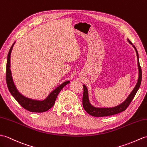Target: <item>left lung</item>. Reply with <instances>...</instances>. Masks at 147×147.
<instances>
[{
    "label": "left lung",
    "mask_w": 147,
    "mask_h": 147,
    "mask_svg": "<svg viewBox=\"0 0 147 147\" xmlns=\"http://www.w3.org/2000/svg\"><path fill=\"white\" fill-rule=\"evenodd\" d=\"M128 41L131 44L135 49L136 56H137V60H138V71H139V74H138V82L136 83L135 87L134 88V90L131 91V93L129 94L128 98L126 99L125 101L123 102L122 103L119 105L117 107H113V108H96L93 107L92 105L89 100V97H88V91L86 86L84 84L83 85V108L88 114H90L93 117H107V116H111L115 114H118L119 113H121L122 111H125L126 109L128 108V106L130 104L133 99L134 98L136 92L138 91L140 86L141 82H142V69L141 67L140 66L139 63V57H138V51L136 50V47L134 45H133L131 41L128 39Z\"/></svg>",
    "instance_id": "8db88e82"
}]
</instances>
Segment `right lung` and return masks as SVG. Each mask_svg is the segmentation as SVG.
<instances>
[{
  "label": "right lung",
  "mask_w": 147,
  "mask_h": 147,
  "mask_svg": "<svg viewBox=\"0 0 147 147\" xmlns=\"http://www.w3.org/2000/svg\"><path fill=\"white\" fill-rule=\"evenodd\" d=\"M15 42H13L12 46L10 49L8 56L7 60V66H6V82L7 85L8 89L10 93L12 95V96L14 98L16 101L22 106V107L31 112L36 113H42L47 111L51 108L53 107V106L55 103L56 99L57 96L58 94L59 93L61 90L66 86L67 84L69 83V81H67L64 82L63 83L59 85L57 87L55 90H54L51 93L48 95L45 100L42 101L40 100H32L23 96L22 94H20L19 91L17 90V88L13 83V79L12 77V73L11 71V54L12 47L14 45Z\"/></svg>",
  "instance_id": "obj_1"
}]
</instances>
